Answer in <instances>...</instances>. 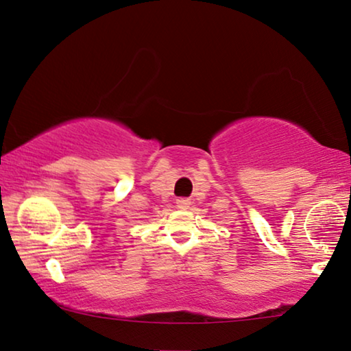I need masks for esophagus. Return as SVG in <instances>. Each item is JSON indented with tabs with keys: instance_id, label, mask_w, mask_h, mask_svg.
<instances>
[{
	"instance_id": "1",
	"label": "esophagus",
	"mask_w": 351,
	"mask_h": 351,
	"mask_svg": "<svg viewBox=\"0 0 351 351\" xmlns=\"http://www.w3.org/2000/svg\"><path fill=\"white\" fill-rule=\"evenodd\" d=\"M176 204H177V207H179V209H188V207H190V204H191V201L188 199V197H179V199L176 201Z\"/></svg>"
}]
</instances>
